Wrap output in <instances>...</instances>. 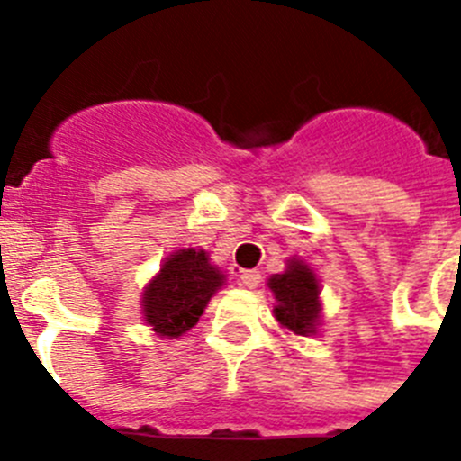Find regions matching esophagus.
<instances>
[{"label":"esophagus","instance_id":"1","mask_svg":"<svg viewBox=\"0 0 461 461\" xmlns=\"http://www.w3.org/2000/svg\"><path fill=\"white\" fill-rule=\"evenodd\" d=\"M240 284H242L244 288H256L260 284V272L242 270V275H240Z\"/></svg>","mask_w":461,"mask_h":461}]
</instances>
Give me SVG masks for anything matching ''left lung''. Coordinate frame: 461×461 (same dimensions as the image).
<instances>
[{
    "mask_svg": "<svg viewBox=\"0 0 461 461\" xmlns=\"http://www.w3.org/2000/svg\"><path fill=\"white\" fill-rule=\"evenodd\" d=\"M267 286L276 297L275 316L295 335H312L319 323V279L300 260H291L284 275L270 276Z\"/></svg>",
    "mask_w": 461,
    "mask_h": 461,
    "instance_id": "obj_1",
    "label": "left lung"
}]
</instances>
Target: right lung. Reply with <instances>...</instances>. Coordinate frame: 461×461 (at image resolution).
<instances>
[{"label": "right lung", "mask_w": 461, "mask_h": 461, "mask_svg": "<svg viewBox=\"0 0 461 461\" xmlns=\"http://www.w3.org/2000/svg\"><path fill=\"white\" fill-rule=\"evenodd\" d=\"M223 284L217 267L207 263L205 251L180 249L166 258L164 267L149 281L142 312L158 337H180L201 319L207 300Z\"/></svg>", "instance_id": "obj_1"}]
</instances>
